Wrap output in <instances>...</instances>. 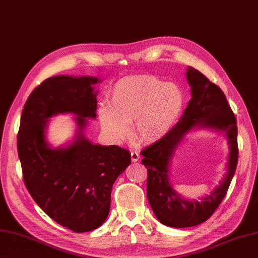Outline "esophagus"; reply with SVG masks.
<instances>
[{"label":"esophagus","mask_w":258,"mask_h":258,"mask_svg":"<svg viewBox=\"0 0 258 258\" xmlns=\"http://www.w3.org/2000/svg\"><path fill=\"white\" fill-rule=\"evenodd\" d=\"M131 158H132V162H138L140 160V153L136 151L131 152Z\"/></svg>","instance_id":"34e87169"}]
</instances>
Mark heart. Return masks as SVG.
Here are the masks:
<instances>
[{
    "label": "heart",
    "instance_id": "b5f03b06",
    "mask_svg": "<svg viewBox=\"0 0 258 258\" xmlns=\"http://www.w3.org/2000/svg\"><path fill=\"white\" fill-rule=\"evenodd\" d=\"M184 106V93L176 84L153 75L133 76L114 85L108 106L98 109V119L103 132L114 142L127 138L134 122L136 138L150 144L172 133Z\"/></svg>",
    "mask_w": 258,
    "mask_h": 258
}]
</instances>
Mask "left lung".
I'll return each instance as SVG.
<instances>
[{"mask_svg":"<svg viewBox=\"0 0 258 258\" xmlns=\"http://www.w3.org/2000/svg\"><path fill=\"white\" fill-rule=\"evenodd\" d=\"M191 98L177 125L167 138L142 151L147 168V200L155 216L169 227H191L207 221L226 195L237 166L236 118L223 91L194 68L186 70ZM208 129L226 135L229 144L227 174L211 192L190 200L173 189L169 175L170 162L178 146L189 133Z\"/></svg>","mask_w":258,"mask_h":258,"instance_id":"left-lung-1","label":"left lung"}]
</instances>
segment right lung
I'll use <instances>...</instances> for the list:
<instances>
[{
    "label": "right lung",
    "mask_w": 258,
    "mask_h": 258,
    "mask_svg": "<svg viewBox=\"0 0 258 258\" xmlns=\"http://www.w3.org/2000/svg\"><path fill=\"white\" fill-rule=\"evenodd\" d=\"M94 76L57 75L31 93L22 111L18 152L27 190L52 220L76 233L105 222L113 184L131 164V153L117 145L94 144L85 136L96 117ZM75 115L74 139L54 148L47 140L49 118Z\"/></svg>",
    "instance_id": "obj_1"
}]
</instances>
